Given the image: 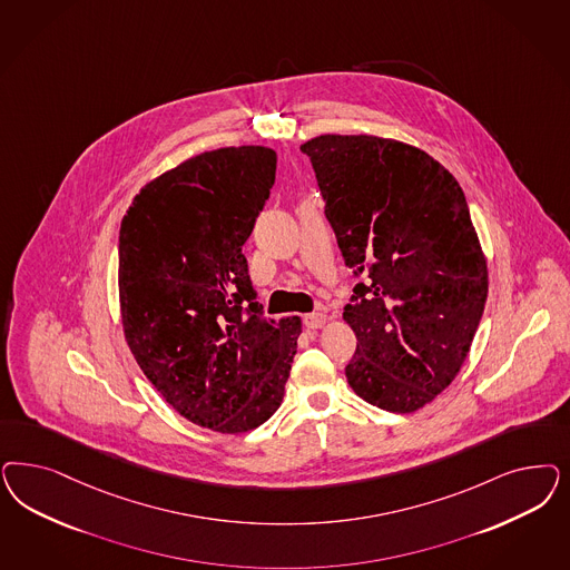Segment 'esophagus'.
I'll use <instances>...</instances> for the list:
<instances>
[{"label":"esophagus","mask_w":570,"mask_h":570,"mask_svg":"<svg viewBox=\"0 0 570 570\" xmlns=\"http://www.w3.org/2000/svg\"><path fill=\"white\" fill-rule=\"evenodd\" d=\"M325 323H327V316L323 313L304 314V325L308 330H321L325 327Z\"/></svg>","instance_id":"obj_1"}]
</instances>
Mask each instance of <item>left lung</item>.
<instances>
[{"mask_svg":"<svg viewBox=\"0 0 570 570\" xmlns=\"http://www.w3.org/2000/svg\"><path fill=\"white\" fill-rule=\"evenodd\" d=\"M299 148L346 266L367 273L344 308L356 335L350 387L373 406L413 413L460 373L489 294L463 190L399 140L325 134Z\"/></svg>","mask_w":570,"mask_h":570,"instance_id":"8db88e82","label":"left lung"}]
</instances>
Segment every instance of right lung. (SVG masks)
I'll list each match as a JSON object with an SVG mask.
<instances>
[{
  "label": "right lung",
  "instance_id": "obj_1",
  "mask_svg": "<svg viewBox=\"0 0 570 570\" xmlns=\"http://www.w3.org/2000/svg\"><path fill=\"white\" fill-rule=\"evenodd\" d=\"M266 147L207 150L134 197L119 228L129 350L188 422L249 432L283 403L299 316L266 318L243 245L275 184Z\"/></svg>",
  "mask_w": 570,
  "mask_h": 570
}]
</instances>
